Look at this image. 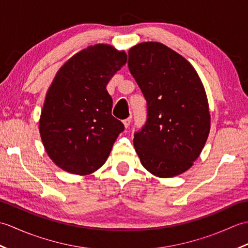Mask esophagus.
<instances>
[{
  "label": "esophagus",
  "instance_id": "esophagus-1",
  "mask_svg": "<svg viewBox=\"0 0 248 248\" xmlns=\"http://www.w3.org/2000/svg\"><path fill=\"white\" fill-rule=\"evenodd\" d=\"M131 121H132V117H128V118H125L124 120V127L125 128H129V125H130V124H131Z\"/></svg>",
  "mask_w": 248,
  "mask_h": 248
}]
</instances>
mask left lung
I'll list each match as a JSON object with an SVG mask.
<instances>
[{
  "mask_svg": "<svg viewBox=\"0 0 248 248\" xmlns=\"http://www.w3.org/2000/svg\"><path fill=\"white\" fill-rule=\"evenodd\" d=\"M128 67L147 101V120L134 133V148L152 175L170 178L187 170L210 132L202 83L193 66L160 43L129 51Z\"/></svg>",
  "mask_w": 248,
  "mask_h": 248,
  "instance_id": "1",
  "label": "left lung"
}]
</instances>
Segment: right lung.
I'll return each instance as SVG.
<instances>
[{"instance_id":"right-lung-1","label":"right lung","mask_w":248,"mask_h":248,"mask_svg":"<svg viewBox=\"0 0 248 248\" xmlns=\"http://www.w3.org/2000/svg\"><path fill=\"white\" fill-rule=\"evenodd\" d=\"M125 62L124 51L96 45L73 55L56 73L39 131L46 154L62 170L88 175L107 161L124 129L112 115L107 85Z\"/></svg>"}]
</instances>
